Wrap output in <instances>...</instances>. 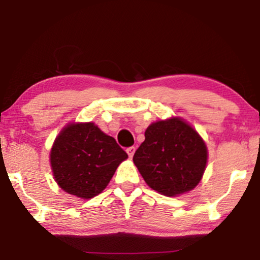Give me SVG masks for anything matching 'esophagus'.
I'll return each mask as SVG.
<instances>
[{"label":"esophagus","instance_id":"34e87169","mask_svg":"<svg viewBox=\"0 0 260 260\" xmlns=\"http://www.w3.org/2000/svg\"><path fill=\"white\" fill-rule=\"evenodd\" d=\"M126 151H127L128 156H129V158H133L134 152H136V147H134V146H131V147H128V149H127Z\"/></svg>","mask_w":260,"mask_h":260}]
</instances>
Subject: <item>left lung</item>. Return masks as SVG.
<instances>
[{
	"instance_id": "8db88e82",
	"label": "left lung",
	"mask_w": 260,
	"mask_h": 260,
	"mask_svg": "<svg viewBox=\"0 0 260 260\" xmlns=\"http://www.w3.org/2000/svg\"><path fill=\"white\" fill-rule=\"evenodd\" d=\"M133 162L147 186L175 197L196 188L208 164V147L200 134L181 117L152 122Z\"/></svg>"
}]
</instances>
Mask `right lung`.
I'll return each mask as SVG.
<instances>
[{
	"label": "right lung",
	"mask_w": 260,
	"mask_h": 260,
	"mask_svg": "<svg viewBox=\"0 0 260 260\" xmlns=\"http://www.w3.org/2000/svg\"><path fill=\"white\" fill-rule=\"evenodd\" d=\"M128 154L94 122H71L50 150L54 180L68 194L91 199L104 190Z\"/></svg>",
	"instance_id": "right-lung-1"
}]
</instances>
